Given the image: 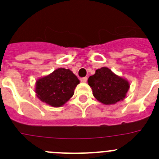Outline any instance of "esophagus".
<instances>
[{"label": "esophagus", "instance_id": "obj_1", "mask_svg": "<svg viewBox=\"0 0 159 159\" xmlns=\"http://www.w3.org/2000/svg\"><path fill=\"white\" fill-rule=\"evenodd\" d=\"M87 80H88V78H87V77H83V78L80 79V81L82 83H86Z\"/></svg>", "mask_w": 159, "mask_h": 159}]
</instances>
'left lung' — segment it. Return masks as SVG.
<instances>
[{"instance_id": "1", "label": "left lung", "mask_w": 159, "mask_h": 159, "mask_svg": "<svg viewBox=\"0 0 159 159\" xmlns=\"http://www.w3.org/2000/svg\"><path fill=\"white\" fill-rule=\"evenodd\" d=\"M88 82L95 99L106 105L123 100L130 87L127 80L104 67L97 69L95 74L88 78Z\"/></svg>"}]
</instances>
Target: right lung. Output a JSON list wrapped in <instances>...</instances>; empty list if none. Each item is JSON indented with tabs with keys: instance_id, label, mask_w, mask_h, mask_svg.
<instances>
[{
	"instance_id": "right-lung-1",
	"label": "right lung",
	"mask_w": 159,
	"mask_h": 159,
	"mask_svg": "<svg viewBox=\"0 0 159 159\" xmlns=\"http://www.w3.org/2000/svg\"><path fill=\"white\" fill-rule=\"evenodd\" d=\"M79 84L80 80L72 71L65 68H58L50 75L38 80L36 93L40 100L57 107L68 101Z\"/></svg>"
}]
</instances>
